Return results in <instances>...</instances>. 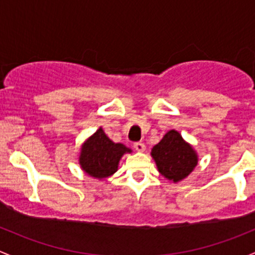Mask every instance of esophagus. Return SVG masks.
Returning a JSON list of instances; mask_svg holds the SVG:
<instances>
[{"instance_id":"esophagus-1","label":"esophagus","mask_w":255,"mask_h":255,"mask_svg":"<svg viewBox=\"0 0 255 255\" xmlns=\"http://www.w3.org/2000/svg\"><path fill=\"white\" fill-rule=\"evenodd\" d=\"M133 147H135V149L137 152H143L146 149V146L142 142H135L133 143Z\"/></svg>"}]
</instances>
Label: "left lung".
I'll return each mask as SVG.
<instances>
[{
	"label": "left lung",
	"mask_w": 255,
	"mask_h": 255,
	"mask_svg": "<svg viewBox=\"0 0 255 255\" xmlns=\"http://www.w3.org/2000/svg\"><path fill=\"white\" fill-rule=\"evenodd\" d=\"M151 156L156 162L158 172L174 183L188 177L198 164L195 149L175 130L168 131L163 138L153 146Z\"/></svg>",
	"instance_id": "1"
}]
</instances>
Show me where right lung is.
<instances>
[{"label":"right lung","instance_id":"right-lung-1","mask_svg":"<svg viewBox=\"0 0 255 255\" xmlns=\"http://www.w3.org/2000/svg\"><path fill=\"white\" fill-rule=\"evenodd\" d=\"M131 149L123 143H115L99 128L81 147L80 166L85 173L97 179H104L118 170L119 161Z\"/></svg>","mask_w":255,"mask_h":255}]
</instances>
